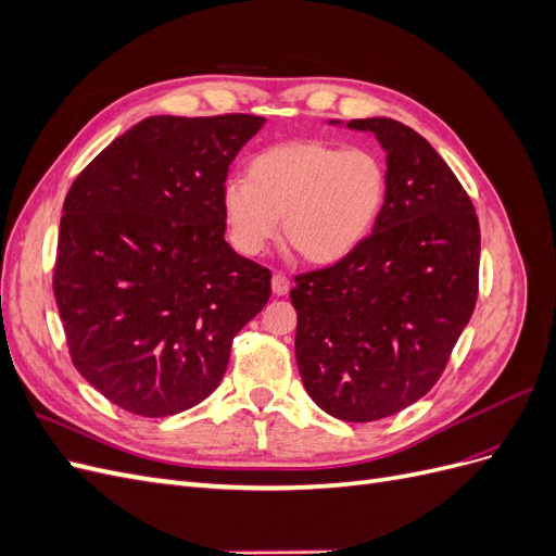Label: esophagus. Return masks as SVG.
<instances>
[{"label":"esophagus","instance_id":"obj_1","mask_svg":"<svg viewBox=\"0 0 556 556\" xmlns=\"http://www.w3.org/2000/svg\"><path fill=\"white\" fill-rule=\"evenodd\" d=\"M271 290L276 296H285L290 292V278L282 276V274H274L271 278Z\"/></svg>","mask_w":556,"mask_h":556}]
</instances>
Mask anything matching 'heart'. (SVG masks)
Returning a JSON list of instances; mask_svg holds the SVG:
<instances>
[{"label":"heart","instance_id":"1","mask_svg":"<svg viewBox=\"0 0 556 556\" xmlns=\"http://www.w3.org/2000/svg\"><path fill=\"white\" fill-rule=\"evenodd\" d=\"M387 201L384 162L366 148L285 141L250 157L245 180H227L220 206L229 239L257 257L282 233L311 264L352 255Z\"/></svg>","mask_w":556,"mask_h":556}]
</instances>
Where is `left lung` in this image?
<instances>
[{
  "instance_id": "1",
  "label": "left lung",
  "mask_w": 556,
  "mask_h": 556,
  "mask_svg": "<svg viewBox=\"0 0 556 556\" xmlns=\"http://www.w3.org/2000/svg\"><path fill=\"white\" fill-rule=\"evenodd\" d=\"M345 127L371 131L384 150L387 201L352 255L296 278L294 350L319 408L374 422L441 378L476 308L480 225L457 176L417 131L392 117Z\"/></svg>"
}]
</instances>
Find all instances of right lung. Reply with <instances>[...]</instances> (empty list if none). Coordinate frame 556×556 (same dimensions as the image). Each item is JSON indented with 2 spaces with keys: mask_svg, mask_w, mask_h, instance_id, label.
I'll use <instances>...</instances> for the list:
<instances>
[{
  "mask_svg": "<svg viewBox=\"0 0 556 556\" xmlns=\"http://www.w3.org/2000/svg\"><path fill=\"white\" fill-rule=\"evenodd\" d=\"M260 115H153L64 199L53 290L74 366L134 415L166 417L220 384L271 274L225 241L229 164Z\"/></svg>",
  "mask_w": 556,
  "mask_h": 556,
  "instance_id": "1",
  "label": "right lung"
}]
</instances>
